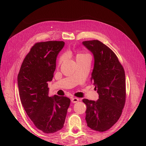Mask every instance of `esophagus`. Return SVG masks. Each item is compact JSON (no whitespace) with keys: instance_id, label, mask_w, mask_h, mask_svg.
<instances>
[{"instance_id":"esophagus-1","label":"esophagus","mask_w":146,"mask_h":146,"mask_svg":"<svg viewBox=\"0 0 146 146\" xmlns=\"http://www.w3.org/2000/svg\"><path fill=\"white\" fill-rule=\"evenodd\" d=\"M78 100H79V99H78L77 98H71V102H72V103H73V104L77 103V102H78Z\"/></svg>"}]
</instances>
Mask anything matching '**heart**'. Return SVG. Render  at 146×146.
<instances>
[{
  "instance_id": "heart-1",
  "label": "heart",
  "mask_w": 146,
  "mask_h": 146,
  "mask_svg": "<svg viewBox=\"0 0 146 146\" xmlns=\"http://www.w3.org/2000/svg\"><path fill=\"white\" fill-rule=\"evenodd\" d=\"M85 55V54H78L77 55V57H78V56H82V55ZM64 56L63 55H61L60 57V58H59V60H58V64H61V63L63 62V61L64 60Z\"/></svg>"
}]
</instances>
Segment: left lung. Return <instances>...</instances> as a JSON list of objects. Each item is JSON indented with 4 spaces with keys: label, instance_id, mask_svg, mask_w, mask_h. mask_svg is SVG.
<instances>
[{
    "label": "left lung",
    "instance_id": "8db88e82",
    "mask_svg": "<svg viewBox=\"0 0 146 146\" xmlns=\"http://www.w3.org/2000/svg\"><path fill=\"white\" fill-rule=\"evenodd\" d=\"M94 55L91 80L99 94L97 101L83 99L86 105V121L92 130L105 131L120 117L126 97L124 69L111 49L98 40L83 41Z\"/></svg>",
    "mask_w": 146,
    "mask_h": 146
}]
</instances>
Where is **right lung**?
I'll use <instances>...</instances> for the list:
<instances>
[{
    "mask_svg": "<svg viewBox=\"0 0 146 146\" xmlns=\"http://www.w3.org/2000/svg\"><path fill=\"white\" fill-rule=\"evenodd\" d=\"M64 42H37L31 48L17 76L19 96L25 111L37 129L53 133L64 126L70 100L48 96V82L52 80L56 60Z\"/></svg>",
    "mask_w": 146,
    "mask_h": 146,
    "instance_id": "obj_1",
    "label": "right lung"
}]
</instances>
